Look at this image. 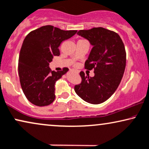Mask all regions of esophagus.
<instances>
[{
	"mask_svg": "<svg viewBox=\"0 0 149 149\" xmlns=\"http://www.w3.org/2000/svg\"><path fill=\"white\" fill-rule=\"evenodd\" d=\"M73 71H74V72H76V73H78V71H74V70H72Z\"/></svg>",
	"mask_w": 149,
	"mask_h": 149,
	"instance_id": "obj_1",
	"label": "esophagus"
}]
</instances>
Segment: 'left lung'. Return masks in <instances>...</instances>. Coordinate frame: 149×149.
<instances>
[{"label":"left lung","mask_w":149,"mask_h":149,"mask_svg":"<svg viewBox=\"0 0 149 149\" xmlns=\"http://www.w3.org/2000/svg\"><path fill=\"white\" fill-rule=\"evenodd\" d=\"M77 34L93 46L84 68L93 69L95 75L85 76L81 71L82 82L75 85L74 90L83 100L100 104L114 93L123 77L127 61L125 45L118 33L103 27L80 30Z\"/></svg>","instance_id":"8db88e82"}]
</instances>
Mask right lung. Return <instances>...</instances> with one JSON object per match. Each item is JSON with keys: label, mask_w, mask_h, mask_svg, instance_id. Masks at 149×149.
<instances>
[{"label": "right lung", "mask_w": 149, "mask_h": 149, "mask_svg": "<svg viewBox=\"0 0 149 149\" xmlns=\"http://www.w3.org/2000/svg\"><path fill=\"white\" fill-rule=\"evenodd\" d=\"M76 30L65 31L52 25L42 26L28 33L22 43L18 59V74L22 91L30 102L47 106L55 100V84L69 69L52 71L49 63L59 56V46Z\"/></svg>", "instance_id": "1"}]
</instances>
